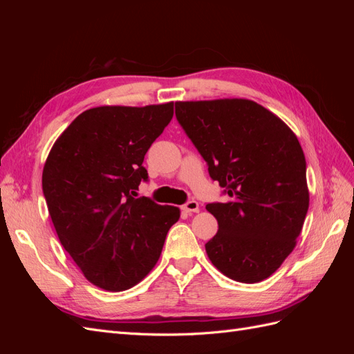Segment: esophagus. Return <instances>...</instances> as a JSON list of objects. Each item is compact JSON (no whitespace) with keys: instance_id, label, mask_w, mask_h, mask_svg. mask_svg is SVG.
Segmentation results:
<instances>
[{"instance_id":"34e87169","label":"esophagus","mask_w":354,"mask_h":354,"mask_svg":"<svg viewBox=\"0 0 354 354\" xmlns=\"http://www.w3.org/2000/svg\"><path fill=\"white\" fill-rule=\"evenodd\" d=\"M183 211L187 212V214L199 212V203L196 201H189L187 203H185V205H183Z\"/></svg>"}]
</instances>
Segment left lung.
<instances>
[{"instance_id":"obj_1","label":"left lung","mask_w":354,"mask_h":354,"mask_svg":"<svg viewBox=\"0 0 354 354\" xmlns=\"http://www.w3.org/2000/svg\"><path fill=\"white\" fill-rule=\"evenodd\" d=\"M176 116L212 180L230 196L208 203L218 232L208 259L233 281L272 276L297 245L308 209L306 158L279 116L248 99L176 102Z\"/></svg>"}]
</instances>
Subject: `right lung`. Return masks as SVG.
Listing matches in <instances>:
<instances>
[{
  "label": "right lung",
  "mask_w": 354,
  "mask_h": 354,
  "mask_svg": "<svg viewBox=\"0 0 354 354\" xmlns=\"http://www.w3.org/2000/svg\"><path fill=\"white\" fill-rule=\"evenodd\" d=\"M173 115L174 102L99 106L75 118L47 156L42 190L59 241L104 291L145 279L180 218L177 207L134 198L147 180V149Z\"/></svg>",
  "instance_id": "add662e5"
}]
</instances>
